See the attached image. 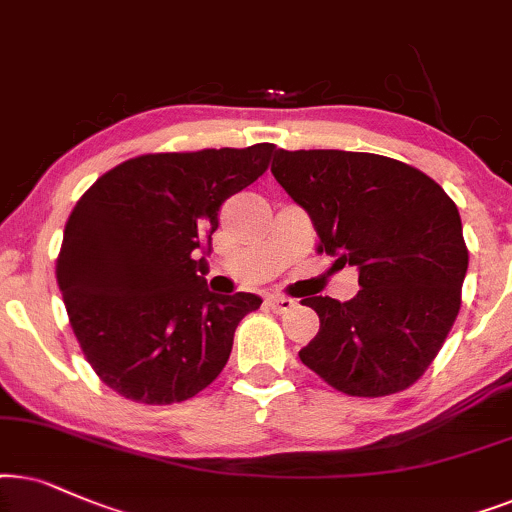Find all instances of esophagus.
<instances>
[{
	"mask_svg": "<svg viewBox=\"0 0 512 512\" xmlns=\"http://www.w3.org/2000/svg\"><path fill=\"white\" fill-rule=\"evenodd\" d=\"M267 306L274 313H288V311H292L297 306V302L295 299H290V297H281V295H271V297H267Z\"/></svg>",
	"mask_w": 512,
	"mask_h": 512,
	"instance_id": "1",
	"label": "esophagus"
}]
</instances>
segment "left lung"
<instances>
[{
	"label": "left lung",
	"instance_id": "obj_1",
	"mask_svg": "<svg viewBox=\"0 0 512 512\" xmlns=\"http://www.w3.org/2000/svg\"><path fill=\"white\" fill-rule=\"evenodd\" d=\"M271 173L309 213L318 252L358 267L349 302L302 299L320 318L302 363L358 398L410 388L461 309L468 248L456 203L421 170L367 152L278 149Z\"/></svg>",
	"mask_w": 512,
	"mask_h": 512
}]
</instances>
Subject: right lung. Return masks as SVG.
Wrapping results in <instances>:
<instances>
[{"label": "right lung", "instance_id": "add662e5", "mask_svg": "<svg viewBox=\"0 0 512 512\" xmlns=\"http://www.w3.org/2000/svg\"><path fill=\"white\" fill-rule=\"evenodd\" d=\"M271 142L142 154L98 177L65 224L58 288L102 384L126 400L173 405L227 365L250 292L213 295L206 257L222 203L269 168Z\"/></svg>", "mask_w": 512, "mask_h": 512}]
</instances>
